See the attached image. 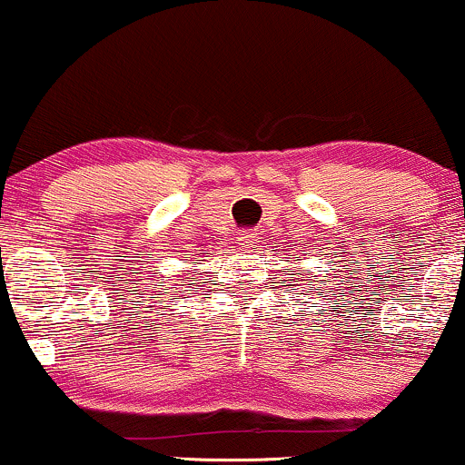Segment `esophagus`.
Instances as JSON below:
<instances>
[{"label": "esophagus", "mask_w": 465, "mask_h": 465, "mask_svg": "<svg viewBox=\"0 0 465 465\" xmlns=\"http://www.w3.org/2000/svg\"><path fill=\"white\" fill-rule=\"evenodd\" d=\"M238 244L240 247H253L255 244V233L253 232H240L238 233Z\"/></svg>", "instance_id": "1"}]
</instances>
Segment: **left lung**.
<instances>
[{
	"label": "left lung",
	"instance_id": "obj_1",
	"mask_svg": "<svg viewBox=\"0 0 465 465\" xmlns=\"http://www.w3.org/2000/svg\"><path fill=\"white\" fill-rule=\"evenodd\" d=\"M308 273H311V271H308ZM297 275H300V273H297ZM314 277H317V275H314ZM297 280H300V277H297ZM288 286H291V284H288ZM311 291H312V288H311ZM317 291H319V288H317Z\"/></svg>",
	"mask_w": 465,
	"mask_h": 465
}]
</instances>
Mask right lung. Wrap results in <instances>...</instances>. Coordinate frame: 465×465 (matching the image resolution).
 I'll use <instances>...</instances> for the list:
<instances>
[{"label":"right lung","instance_id":"1","mask_svg":"<svg viewBox=\"0 0 465 465\" xmlns=\"http://www.w3.org/2000/svg\"><path fill=\"white\" fill-rule=\"evenodd\" d=\"M163 291H168V288H162V291H159V292H163Z\"/></svg>","mask_w":465,"mask_h":465}]
</instances>
